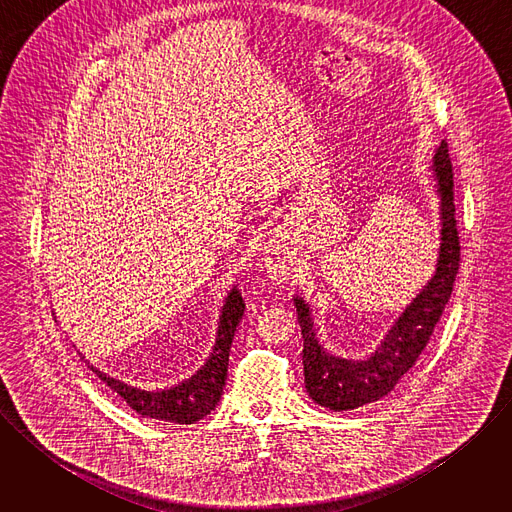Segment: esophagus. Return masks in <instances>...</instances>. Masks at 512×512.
Masks as SVG:
<instances>
[{
    "instance_id": "esophagus-1",
    "label": "esophagus",
    "mask_w": 512,
    "mask_h": 512,
    "mask_svg": "<svg viewBox=\"0 0 512 512\" xmlns=\"http://www.w3.org/2000/svg\"><path fill=\"white\" fill-rule=\"evenodd\" d=\"M263 267H265V273L269 279L283 281V279H287V275L291 271V261H289L287 253L277 243H269L265 247Z\"/></svg>"
}]
</instances>
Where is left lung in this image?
Returning a JSON list of instances; mask_svg holds the SVG:
<instances>
[{"mask_svg":"<svg viewBox=\"0 0 512 512\" xmlns=\"http://www.w3.org/2000/svg\"><path fill=\"white\" fill-rule=\"evenodd\" d=\"M435 192L440 196V249L431 279L387 330L375 352L364 358L332 354L316 334L312 308L302 296H294L298 324L304 338L306 391L314 403L332 411H348L375 403L389 395L423 352L452 296L460 267V241L454 218V174L448 143L442 141L433 162Z\"/></svg>","mask_w":512,"mask_h":512,"instance_id":"obj_1","label":"left lung"}]
</instances>
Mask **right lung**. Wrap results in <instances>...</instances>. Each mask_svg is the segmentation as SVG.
I'll return each instance as SVG.
<instances>
[{"label": "right lung", "mask_w": 512, "mask_h": 512, "mask_svg": "<svg viewBox=\"0 0 512 512\" xmlns=\"http://www.w3.org/2000/svg\"><path fill=\"white\" fill-rule=\"evenodd\" d=\"M245 302L241 298V291L237 285L229 291L225 304L221 308V316H218V328L212 352L208 354L202 367L188 379H184L178 385L166 387V389H139L133 385H127L103 371H99L93 364H89L91 371L107 383L109 389H113L123 401L137 411L143 417L152 419H164L172 423H194L208 415L216 403L221 401L223 387L227 381V369H229V352L233 344L235 330L243 318Z\"/></svg>", "instance_id": "1"}]
</instances>
